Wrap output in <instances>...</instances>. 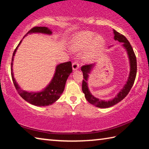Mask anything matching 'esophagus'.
Segmentation results:
<instances>
[{
    "instance_id": "esophagus-1",
    "label": "esophagus",
    "mask_w": 149,
    "mask_h": 149,
    "mask_svg": "<svg viewBox=\"0 0 149 149\" xmlns=\"http://www.w3.org/2000/svg\"><path fill=\"white\" fill-rule=\"evenodd\" d=\"M79 65L77 62H74V63H72V69L74 71L77 70L79 69Z\"/></svg>"
}]
</instances>
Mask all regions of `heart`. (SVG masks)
Instances as JSON below:
<instances>
[{"label":"heart","mask_w":149,"mask_h":149,"mask_svg":"<svg viewBox=\"0 0 149 149\" xmlns=\"http://www.w3.org/2000/svg\"><path fill=\"white\" fill-rule=\"evenodd\" d=\"M103 39L100 36L94 37L91 32H79L72 40L70 48L74 51L84 50L90 46L93 52H96L103 46ZM93 54H89L87 58H90Z\"/></svg>","instance_id":"obj_1"}]
</instances>
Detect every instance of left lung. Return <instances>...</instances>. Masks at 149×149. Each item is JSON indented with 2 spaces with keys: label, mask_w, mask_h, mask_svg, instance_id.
Here are the masks:
<instances>
[{
  "label": "left lung",
  "mask_w": 149,
  "mask_h": 149,
  "mask_svg": "<svg viewBox=\"0 0 149 149\" xmlns=\"http://www.w3.org/2000/svg\"><path fill=\"white\" fill-rule=\"evenodd\" d=\"M113 34H114V40L115 41H118L120 43H122V46L125 49L127 56L129 58V64H130V72L129 75L126 81V84L124 85L123 88L119 91L117 95L111 100L105 101L101 100L99 98L95 97L91 93L88 87V78L92 70L95 67V63L91 64L86 65L82 66L81 68V72H83L84 79L82 82V91L85 94V97L89 103L95 105V107L100 108H108L116 105L120 101H122L127 95L129 92L131 90V87H133L134 80H135L136 75V59L135 54L134 53L133 48L130 44L128 40L126 37L117 32L116 30H113Z\"/></svg>",
  "instance_id": "left-lung-1"
}]
</instances>
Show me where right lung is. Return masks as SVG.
Masks as SVG:
<instances>
[{
    "label": "right lung",
    "instance_id": "obj_1",
    "mask_svg": "<svg viewBox=\"0 0 149 149\" xmlns=\"http://www.w3.org/2000/svg\"><path fill=\"white\" fill-rule=\"evenodd\" d=\"M34 33L52 35V32L49 28L47 27L36 26L32 28L30 31H28L24 37L27 36L28 34H34ZM22 41V40L20 42L15 50L14 51L11 62L12 79H13V83L16 90L24 100L32 105L42 107V106H48L53 104L54 102H56L60 97L61 95H62L63 90H64L66 81H67L71 73L72 72V63H71V62H67L56 65L55 73H54V75L51 81L42 91L33 92L23 90L20 88L19 85L16 82L15 77H14L13 69L14 56H15L16 50H17Z\"/></svg>",
    "mask_w": 149,
    "mask_h": 149
}]
</instances>
